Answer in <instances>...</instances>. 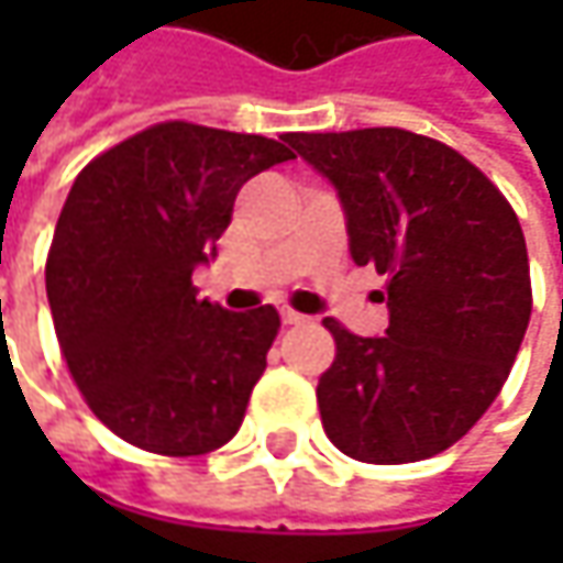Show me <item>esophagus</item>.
I'll use <instances>...</instances> for the list:
<instances>
[{"mask_svg": "<svg viewBox=\"0 0 563 563\" xmlns=\"http://www.w3.org/2000/svg\"><path fill=\"white\" fill-rule=\"evenodd\" d=\"M278 313H282V322H285V325H300V322H307V316L297 313L291 307H285V303L278 307Z\"/></svg>", "mask_w": 563, "mask_h": 563, "instance_id": "obj_1", "label": "esophagus"}]
</instances>
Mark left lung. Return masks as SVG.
Returning a JSON list of instances; mask_svg holds the SVG:
<instances>
[{
	"label": "left lung",
	"instance_id": "obj_1",
	"mask_svg": "<svg viewBox=\"0 0 563 563\" xmlns=\"http://www.w3.org/2000/svg\"><path fill=\"white\" fill-rule=\"evenodd\" d=\"M338 190L357 266L388 275V329L322 325L325 435L366 464H413L464 439L498 398L532 313L530 260L501 190L444 143L400 128L288 134Z\"/></svg>",
	"mask_w": 563,
	"mask_h": 563
}]
</instances>
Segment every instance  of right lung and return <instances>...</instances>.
<instances>
[{
    "label": "right lung",
    "instance_id": "obj_1",
    "mask_svg": "<svg viewBox=\"0 0 563 563\" xmlns=\"http://www.w3.org/2000/svg\"><path fill=\"white\" fill-rule=\"evenodd\" d=\"M288 159L282 141L165 121L75 178L46 297L80 395L124 442L194 457L241 429L282 322L275 307L200 300L190 275L216 256L238 190Z\"/></svg>",
    "mask_w": 563,
    "mask_h": 563
}]
</instances>
